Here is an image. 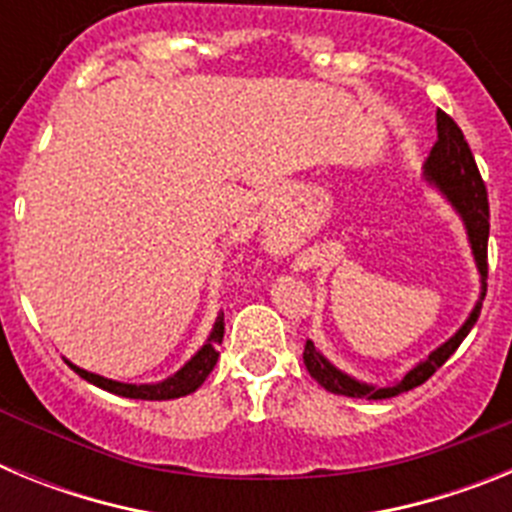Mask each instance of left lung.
Here are the masks:
<instances>
[{
  "mask_svg": "<svg viewBox=\"0 0 512 512\" xmlns=\"http://www.w3.org/2000/svg\"><path fill=\"white\" fill-rule=\"evenodd\" d=\"M436 130L438 140L436 146L431 148V156L425 158L423 164V176L438 192L456 207V212L461 215L464 225H467L469 243H472L474 261H477L479 277H482V295H479V302L474 305V310L469 312L467 323L456 330L454 336L446 343L433 351L428 359H423L420 364H415L408 374L402 379H397L395 384H387V387H374V384L359 382V379L348 377L341 369L330 364L323 354H320L315 343H305V359L307 372L320 387H325L333 395L343 397H364V400H387V397H397L402 392L413 390V387H420L425 379H431L436 374V369H441L446 364L451 354H454L459 343L467 338L469 330L474 328L479 318V310H482V300L487 295V238H490V202H487V187L479 176L477 161L472 156V148L464 140V133L461 128L451 120L443 110L436 112Z\"/></svg>",
  "mask_w": 512,
  "mask_h": 512,
  "instance_id": "1",
  "label": "left lung"
}]
</instances>
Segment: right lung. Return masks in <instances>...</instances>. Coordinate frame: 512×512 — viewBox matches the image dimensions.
I'll return each instance as SVG.
<instances>
[{"mask_svg":"<svg viewBox=\"0 0 512 512\" xmlns=\"http://www.w3.org/2000/svg\"><path fill=\"white\" fill-rule=\"evenodd\" d=\"M223 333H225V320H223V312L217 315L215 325H212V333L207 338L205 346L187 361V364L174 374V377L164 379V382L158 384H125V382H115V379H107V377H99V374L87 372V369H79L76 364L66 361V364L79 374L81 379H87V382L97 384L102 390L112 392V395H120V397H130V400H174V397H184L189 392H194L200 387L202 382L207 379V374L215 369L217 364V346L223 343Z\"/></svg>","mask_w":512,"mask_h":512,"instance_id":"right-lung-1","label":"right lung"}]
</instances>
